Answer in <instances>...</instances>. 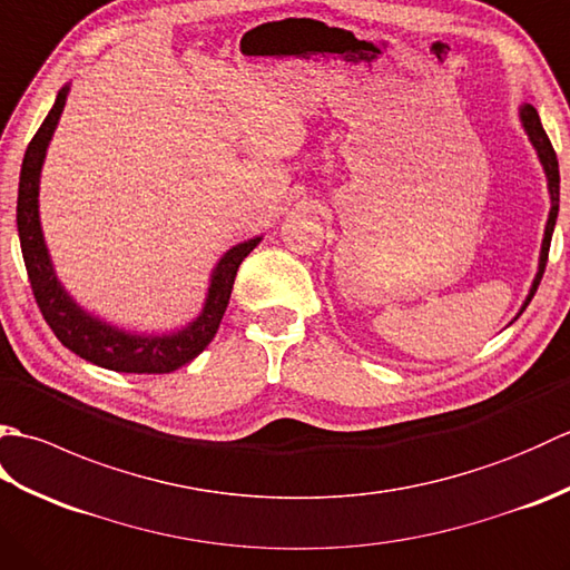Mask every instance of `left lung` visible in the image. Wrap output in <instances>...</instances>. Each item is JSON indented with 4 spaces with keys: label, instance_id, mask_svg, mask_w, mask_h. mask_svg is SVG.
<instances>
[{
    "label": "left lung",
    "instance_id": "left-lung-1",
    "mask_svg": "<svg viewBox=\"0 0 570 570\" xmlns=\"http://www.w3.org/2000/svg\"><path fill=\"white\" fill-rule=\"evenodd\" d=\"M519 115H522V125L527 129V135L531 139V144H534V149L539 154V159L543 164V171H547V178H549V193H551V213H549V223H547V233H543V245H541V259H539V274L534 278V286H531V292L527 296V304L524 308L529 306V301L534 298L537 288L541 284V276H543V269H547V262H549V247H551V235H553V225H556V217H559V184H561V176H559V159H556V151L551 147V141L547 137V131H543L541 127V119H539V112L534 110V105H524L522 110H519ZM522 308V311H524Z\"/></svg>",
    "mask_w": 570,
    "mask_h": 570
}]
</instances>
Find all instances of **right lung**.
<instances>
[{"label": "right lung", "mask_w": 570, "mask_h": 570, "mask_svg": "<svg viewBox=\"0 0 570 570\" xmlns=\"http://www.w3.org/2000/svg\"><path fill=\"white\" fill-rule=\"evenodd\" d=\"M66 95L68 85L58 92L51 112H48L43 125L29 141L19 176L17 227L33 298L43 313L48 328L56 333L58 341L82 360L92 362V365L135 374L174 372L178 367H184L193 357H198L203 350L210 345L229 304V294H233L239 264L259 245L262 237L242 242V245L229 249L225 257L217 262L203 313L188 325V328L176 335L137 337L117 331L112 325H107L80 311L72 304V298L63 292V286L58 284L51 259H48V249L43 245V233L39 223V174L46 147L48 141H51L60 112H63Z\"/></svg>", "instance_id": "obj_1"}]
</instances>
